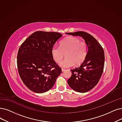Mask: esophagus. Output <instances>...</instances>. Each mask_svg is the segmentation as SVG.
Returning <instances> with one entry per match:
<instances>
[{
  "instance_id": "34e87169",
  "label": "esophagus",
  "mask_w": 122,
  "mask_h": 122,
  "mask_svg": "<svg viewBox=\"0 0 122 122\" xmlns=\"http://www.w3.org/2000/svg\"><path fill=\"white\" fill-rule=\"evenodd\" d=\"M61 71H66V69H64V68H61Z\"/></svg>"
}]
</instances>
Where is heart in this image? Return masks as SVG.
Instances as JSON below:
<instances>
[{"label": "heart", "instance_id": "obj_1", "mask_svg": "<svg viewBox=\"0 0 122 122\" xmlns=\"http://www.w3.org/2000/svg\"><path fill=\"white\" fill-rule=\"evenodd\" d=\"M51 55L54 61L60 63L65 57L66 58L61 63V66L68 67L79 66L85 60L87 53V45L85 41H81L76 36H69L60 43V47L53 46L51 48Z\"/></svg>", "mask_w": 122, "mask_h": 122}]
</instances>
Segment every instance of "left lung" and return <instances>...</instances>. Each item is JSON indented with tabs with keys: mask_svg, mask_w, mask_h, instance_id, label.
Segmentation results:
<instances>
[{
	"mask_svg": "<svg viewBox=\"0 0 122 122\" xmlns=\"http://www.w3.org/2000/svg\"><path fill=\"white\" fill-rule=\"evenodd\" d=\"M67 35L81 36L86 42L88 51L85 60L81 66L71 69V76L67 80L71 88L77 92L90 91L98 83L103 72L105 54L103 48L90 34L82 31L67 32Z\"/></svg>",
	"mask_w": 122,
	"mask_h": 122,
	"instance_id": "8db88e82",
	"label": "left lung"
}]
</instances>
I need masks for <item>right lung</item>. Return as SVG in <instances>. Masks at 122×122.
<instances>
[{
    "label": "right lung",
    "instance_id": "add662e5",
    "mask_svg": "<svg viewBox=\"0 0 122 122\" xmlns=\"http://www.w3.org/2000/svg\"><path fill=\"white\" fill-rule=\"evenodd\" d=\"M62 37L56 32L37 31L24 41L17 56L18 74L23 84L36 93L50 90L61 73L51 55V48Z\"/></svg>",
    "mask_w": 122,
    "mask_h": 122
}]
</instances>
